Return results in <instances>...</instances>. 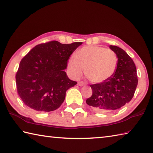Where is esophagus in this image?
<instances>
[{"label":"esophagus","mask_w":153,"mask_h":153,"mask_svg":"<svg viewBox=\"0 0 153 153\" xmlns=\"http://www.w3.org/2000/svg\"><path fill=\"white\" fill-rule=\"evenodd\" d=\"M77 85L79 86H83V85H85V83L84 82H82V81H80V82L77 83Z\"/></svg>","instance_id":"esophagus-1"}]
</instances>
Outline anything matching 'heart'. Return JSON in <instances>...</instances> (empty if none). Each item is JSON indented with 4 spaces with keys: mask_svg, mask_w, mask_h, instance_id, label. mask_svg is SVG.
<instances>
[{
    "mask_svg": "<svg viewBox=\"0 0 153 153\" xmlns=\"http://www.w3.org/2000/svg\"><path fill=\"white\" fill-rule=\"evenodd\" d=\"M118 65L116 53L110 48L98 45L85 46L71 55L68 62L71 76L78 78L85 68V75L94 83H102L114 74Z\"/></svg>",
    "mask_w": 153,
    "mask_h": 153,
    "instance_id": "b5f03b06",
    "label": "heart"
}]
</instances>
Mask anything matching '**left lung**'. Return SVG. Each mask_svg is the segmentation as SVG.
<instances>
[{
    "mask_svg": "<svg viewBox=\"0 0 153 153\" xmlns=\"http://www.w3.org/2000/svg\"><path fill=\"white\" fill-rule=\"evenodd\" d=\"M116 53L118 65L114 74L102 83L90 85L92 95L86 100L88 105L98 112H105L121 108L134 95L138 79L135 65L122 48L110 45Z\"/></svg>",
    "mask_w": 153,
    "mask_h": 153,
    "instance_id": "8db88e82",
    "label": "left lung"
}]
</instances>
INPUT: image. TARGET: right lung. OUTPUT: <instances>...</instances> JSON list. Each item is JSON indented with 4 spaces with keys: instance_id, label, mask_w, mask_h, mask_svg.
Returning <instances> with one entry per match:
<instances>
[{
    "instance_id": "1",
    "label": "right lung",
    "mask_w": 153,
    "mask_h": 153,
    "mask_svg": "<svg viewBox=\"0 0 153 153\" xmlns=\"http://www.w3.org/2000/svg\"><path fill=\"white\" fill-rule=\"evenodd\" d=\"M82 44L48 41L36 45L22 58L16 81L18 95L25 105L38 112L59 108L66 91L77 84L68 78L64 69L71 54Z\"/></svg>"
}]
</instances>
